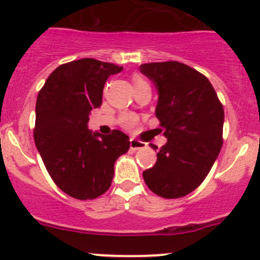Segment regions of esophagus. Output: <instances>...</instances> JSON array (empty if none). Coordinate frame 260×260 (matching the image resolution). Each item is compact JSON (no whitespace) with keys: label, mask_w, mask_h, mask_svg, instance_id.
<instances>
[{"label":"esophagus","mask_w":260,"mask_h":260,"mask_svg":"<svg viewBox=\"0 0 260 260\" xmlns=\"http://www.w3.org/2000/svg\"><path fill=\"white\" fill-rule=\"evenodd\" d=\"M129 146H131V149H133V151H136V149L145 148V147H146L145 143L141 142V141H138V140H136V138H131Z\"/></svg>","instance_id":"esophagus-1"}]
</instances>
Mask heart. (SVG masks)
I'll return each instance as SVG.
<instances>
[{
  "mask_svg": "<svg viewBox=\"0 0 260 260\" xmlns=\"http://www.w3.org/2000/svg\"><path fill=\"white\" fill-rule=\"evenodd\" d=\"M132 80H133V84H135V86L147 83L145 78H143L142 75H140V74L133 75ZM137 122H138V118H137V115H135V114L123 113L119 117L120 125H122V127H124V128H127V129H132V128L135 127L136 124H137Z\"/></svg>",
  "mask_w": 260,
  "mask_h": 260,
  "instance_id": "b5f03b06",
  "label": "heart"
}]
</instances>
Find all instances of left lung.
Returning a JSON list of instances; mask_svg holds the SVG:
<instances>
[{
  "label": "left lung",
  "instance_id": "1",
  "mask_svg": "<svg viewBox=\"0 0 260 260\" xmlns=\"http://www.w3.org/2000/svg\"><path fill=\"white\" fill-rule=\"evenodd\" d=\"M141 72L158 89V133L167 137L143 179L161 198H182L201 185L219 156L224 108L208 78L188 65L148 62L141 65Z\"/></svg>",
  "mask_w": 260,
  "mask_h": 260
}]
</instances>
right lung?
<instances>
[{
  "label": "right lung",
  "mask_w": 260,
  "mask_h": 260,
  "mask_svg": "<svg viewBox=\"0 0 260 260\" xmlns=\"http://www.w3.org/2000/svg\"><path fill=\"white\" fill-rule=\"evenodd\" d=\"M123 68L84 57L57 67L39 91L34 140L50 177L67 195L93 200L111 187L114 162L129 148L118 129L91 133L89 113L102 106L109 75Z\"/></svg>",
  "instance_id": "right-lung-1"
}]
</instances>
